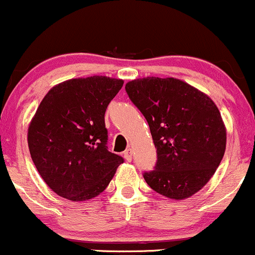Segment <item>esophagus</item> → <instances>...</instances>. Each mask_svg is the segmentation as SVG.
Instances as JSON below:
<instances>
[{"mask_svg": "<svg viewBox=\"0 0 255 255\" xmlns=\"http://www.w3.org/2000/svg\"><path fill=\"white\" fill-rule=\"evenodd\" d=\"M124 157H125V159L127 160V162H130V160H131V150H130V148H128V150L125 151Z\"/></svg>", "mask_w": 255, "mask_h": 255, "instance_id": "esophagus-1", "label": "esophagus"}]
</instances>
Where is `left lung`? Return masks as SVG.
I'll return each instance as SVG.
<instances>
[{
	"mask_svg": "<svg viewBox=\"0 0 255 255\" xmlns=\"http://www.w3.org/2000/svg\"><path fill=\"white\" fill-rule=\"evenodd\" d=\"M126 92L150 126L157 163L146 183L181 200L200 191L224 156L227 129L217 105L175 78L147 77L126 84Z\"/></svg>",
	"mask_w": 255,
	"mask_h": 255,
	"instance_id": "obj_1",
	"label": "left lung"
}]
</instances>
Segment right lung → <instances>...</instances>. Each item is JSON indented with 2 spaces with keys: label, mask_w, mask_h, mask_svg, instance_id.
<instances>
[{
  "label": "right lung",
  "mask_w": 255,
  "mask_h": 255,
  "mask_svg": "<svg viewBox=\"0 0 255 255\" xmlns=\"http://www.w3.org/2000/svg\"><path fill=\"white\" fill-rule=\"evenodd\" d=\"M124 80L78 78L49 91L28 126L30 153L44 182L60 197L84 201L101 194L124 158L108 151L104 115Z\"/></svg>",
  "instance_id": "add662e5"
}]
</instances>
